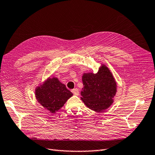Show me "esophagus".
<instances>
[{
	"mask_svg": "<svg viewBox=\"0 0 155 155\" xmlns=\"http://www.w3.org/2000/svg\"><path fill=\"white\" fill-rule=\"evenodd\" d=\"M71 92H73L74 95H78L79 94V91H78V89L77 88L71 90Z\"/></svg>",
	"mask_w": 155,
	"mask_h": 155,
	"instance_id": "esophagus-1",
	"label": "esophagus"
}]
</instances>
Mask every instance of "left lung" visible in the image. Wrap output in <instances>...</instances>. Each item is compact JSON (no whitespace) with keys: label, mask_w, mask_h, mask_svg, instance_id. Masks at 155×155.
Returning a JSON list of instances; mask_svg holds the SVG:
<instances>
[{"label":"left lung","mask_w":155,"mask_h":155,"mask_svg":"<svg viewBox=\"0 0 155 155\" xmlns=\"http://www.w3.org/2000/svg\"><path fill=\"white\" fill-rule=\"evenodd\" d=\"M82 80L84 87L81 92V100L88 108L100 112L112 104L117 84L112 73L105 64H102L96 74L84 73Z\"/></svg>","instance_id":"left-lung-1"}]
</instances>
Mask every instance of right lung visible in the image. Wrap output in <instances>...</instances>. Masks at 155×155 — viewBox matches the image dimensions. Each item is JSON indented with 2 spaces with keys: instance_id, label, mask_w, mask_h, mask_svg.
<instances>
[{
  "instance_id": "add662e5",
  "label": "right lung",
  "mask_w": 155,
  "mask_h": 155,
  "mask_svg": "<svg viewBox=\"0 0 155 155\" xmlns=\"http://www.w3.org/2000/svg\"><path fill=\"white\" fill-rule=\"evenodd\" d=\"M38 102L50 112L55 114L73 96L65 85L56 77L48 78L35 91Z\"/></svg>"
}]
</instances>
